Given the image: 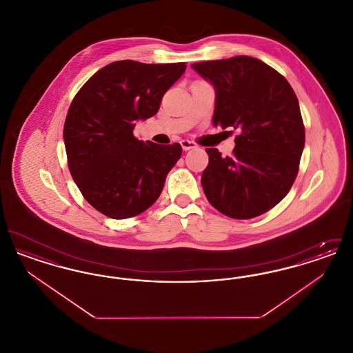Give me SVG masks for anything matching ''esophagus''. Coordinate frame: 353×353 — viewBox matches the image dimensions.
Masks as SVG:
<instances>
[{
    "label": "esophagus",
    "instance_id": "34e87169",
    "mask_svg": "<svg viewBox=\"0 0 353 353\" xmlns=\"http://www.w3.org/2000/svg\"><path fill=\"white\" fill-rule=\"evenodd\" d=\"M180 144H181L184 151H189V150H193V148L197 147V144L194 141H192V140H181Z\"/></svg>",
    "mask_w": 353,
    "mask_h": 353
}]
</instances>
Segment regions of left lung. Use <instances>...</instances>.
Returning <instances> with one entry per match:
<instances>
[{
    "label": "left lung",
    "mask_w": 353,
    "mask_h": 353,
    "mask_svg": "<svg viewBox=\"0 0 353 353\" xmlns=\"http://www.w3.org/2000/svg\"><path fill=\"white\" fill-rule=\"evenodd\" d=\"M192 68L216 88L213 125L238 130L230 157L206 148L205 196L230 219L258 217L282 201L296 179L305 140L298 98L283 75L252 57Z\"/></svg>",
    "instance_id": "left-lung-1"
}]
</instances>
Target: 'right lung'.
I'll list each match as a JSON object with an SVG mask.
<instances>
[{
	"label": "right lung",
	"instance_id": "right-lung-1",
	"mask_svg": "<svg viewBox=\"0 0 353 353\" xmlns=\"http://www.w3.org/2000/svg\"><path fill=\"white\" fill-rule=\"evenodd\" d=\"M185 68V62L117 61L95 72L71 101L63 127L68 169L101 214L130 219L159 199L183 148L137 140L134 128L137 120L157 114Z\"/></svg>",
	"mask_w": 353,
	"mask_h": 353
}]
</instances>
